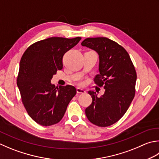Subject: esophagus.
Here are the masks:
<instances>
[{
  "instance_id": "esophagus-1",
  "label": "esophagus",
  "mask_w": 159,
  "mask_h": 159,
  "mask_svg": "<svg viewBox=\"0 0 159 159\" xmlns=\"http://www.w3.org/2000/svg\"><path fill=\"white\" fill-rule=\"evenodd\" d=\"M76 92H77L78 94H85V93L86 92V91H85V89H81V88H77Z\"/></svg>"
}]
</instances>
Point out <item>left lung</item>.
Wrapping results in <instances>:
<instances>
[{"instance_id":"left-lung-1","label":"left lung","mask_w":159,"mask_h":159,"mask_svg":"<svg viewBox=\"0 0 159 159\" xmlns=\"http://www.w3.org/2000/svg\"><path fill=\"white\" fill-rule=\"evenodd\" d=\"M81 45L98 53L99 74L94 80L105 89L100 97L94 91L88 92L92 102L85 109L86 116L97 126L111 125L125 114L134 97V66L125 49L105 37L88 38Z\"/></svg>"}]
</instances>
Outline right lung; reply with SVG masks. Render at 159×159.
Instances as JSON below:
<instances>
[{"label": "right lung", "mask_w": 159, "mask_h": 159, "mask_svg": "<svg viewBox=\"0 0 159 159\" xmlns=\"http://www.w3.org/2000/svg\"><path fill=\"white\" fill-rule=\"evenodd\" d=\"M81 38L51 37L28 48L20 61L17 85L29 116L39 125L50 126L64 116L76 94L74 86L51 83L53 76L63 69V57Z\"/></svg>", "instance_id": "1"}]
</instances>
